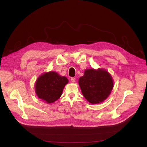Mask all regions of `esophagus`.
Returning <instances> with one entry per match:
<instances>
[{
  "label": "esophagus",
  "instance_id": "1",
  "mask_svg": "<svg viewBox=\"0 0 147 147\" xmlns=\"http://www.w3.org/2000/svg\"><path fill=\"white\" fill-rule=\"evenodd\" d=\"M71 81L72 82H76V78L74 77H73V78H71Z\"/></svg>",
  "mask_w": 147,
  "mask_h": 147
}]
</instances>
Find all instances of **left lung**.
<instances>
[{
	"mask_svg": "<svg viewBox=\"0 0 147 147\" xmlns=\"http://www.w3.org/2000/svg\"><path fill=\"white\" fill-rule=\"evenodd\" d=\"M78 84L84 98L91 104L104 101L113 88V80L111 74L103 69H86L80 77Z\"/></svg>",
	"mask_w": 147,
	"mask_h": 147,
	"instance_id": "8db88e82",
	"label": "left lung"
}]
</instances>
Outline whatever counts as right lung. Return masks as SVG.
Masks as SVG:
<instances>
[{
    "mask_svg": "<svg viewBox=\"0 0 147 147\" xmlns=\"http://www.w3.org/2000/svg\"><path fill=\"white\" fill-rule=\"evenodd\" d=\"M68 82L66 77L61 76L55 71L46 72L37 78L35 91L39 98L45 103L51 104L59 99Z\"/></svg>",
    "mask_w": 147,
    "mask_h": 147,
    "instance_id": "add662e5",
    "label": "right lung"
}]
</instances>
